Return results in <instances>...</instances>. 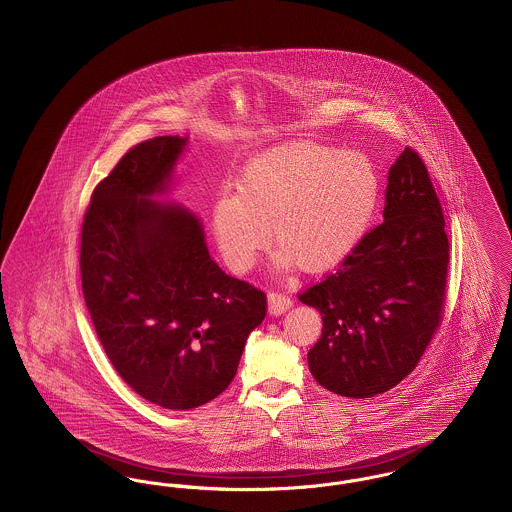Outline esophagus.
Instances as JSON below:
<instances>
[{
    "instance_id": "1",
    "label": "esophagus",
    "mask_w": 512,
    "mask_h": 512,
    "mask_svg": "<svg viewBox=\"0 0 512 512\" xmlns=\"http://www.w3.org/2000/svg\"><path fill=\"white\" fill-rule=\"evenodd\" d=\"M292 307V299L280 292L268 293V313L270 315H282Z\"/></svg>"
}]
</instances>
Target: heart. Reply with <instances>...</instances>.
Here are the masks:
<instances>
[{"mask_svg": "<svg viewBox=\"0 0 512 512\" xmlns=\"http://www.w3.org/2000/svg\"><path fill=\"white\" fill-rule=\"evenodd\" d=\"M378 201L380 176L366 155L293 140L255 155L236 180V194L215 201L211 222L234 272L257 263L268 228L280 247L278 267L324 272L363 240Z\"/></svg>", "mask_w": 512, "mask_h": 512, "instance_id": "obj_1", "label": "heart"}]
</instances>
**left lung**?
I'll list each match as a JSON object with an SVG mask.
<instances>
[{
    "label": "left lung",
    "instance_id": "obj_1",
    "mask_svg": "<svg viewBox=\"0 0 512 512\" xmlns=\"http://www.w3.org/2000/svg\"><path fill=\"white\" fill-rule=\"evenodd\" d=\"M384 222L336 272L299 293L322 317L309 368L320 386L365 399L413 372L445 307L449 238L428 169L407 146L391 165Z\"/></svg>",
    "mask_w": 512,
    "mask_h": 512
}]
</instances>
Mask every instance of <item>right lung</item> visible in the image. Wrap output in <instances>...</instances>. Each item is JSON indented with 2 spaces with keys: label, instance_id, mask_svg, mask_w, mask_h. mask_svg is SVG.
Wrapping results in <instances>:
<instances>
[{
  "label": "right lung",
  "instance_id": "obj_1",
  "mask_svg": "<svg viewBox=\"0 0 512 512\" xmlns=\"http://www.w3.org/2000/svg\"><path fill=\"white\" fill-rule=\"evenodd\" d=\"M186 138L130 147L92 192L80 232L82 293L122 380L147 401L186 411L234 380L267 295L209 257L201 222L149 195L167 188Z\"/></svg>",
  "mask_w": 512,
  "mask_h": 512
}]
</instances>
